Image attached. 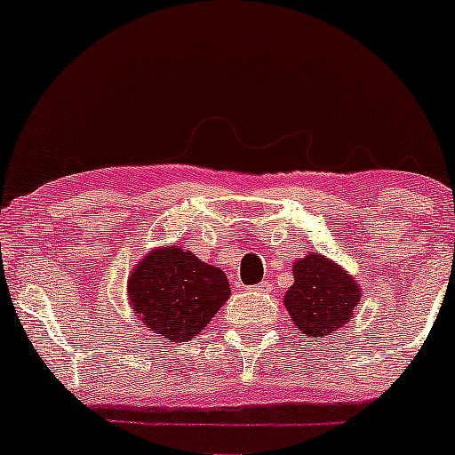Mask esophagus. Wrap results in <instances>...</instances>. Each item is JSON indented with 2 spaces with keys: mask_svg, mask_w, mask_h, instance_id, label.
I'll list each match as a JSON object with an SVG mask.
<instances>
[{
  "mask_svg": "<svg viewBox=\"0 0 455 455\" xmlns=\"http://www.w3.org/2000/svg\"><path fill=\"white\" fill-rule=\"evenodd\" d=\"M254 291H267L269 289V282H259V284L252 286Z\"/></svg>",
  "mask_w": 455,
  "mask_h": 455,
  "instance_id": "1",
  "label": "esophagus"
}]
</instances>
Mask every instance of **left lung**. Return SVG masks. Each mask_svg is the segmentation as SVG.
I'll return each mask as SVG.
<instances>
[{
	"mask_svg": "<svg viewBox=\"0 0 455 455\" xmlns=\"http://www.w3.org/2000/svg\"><path fill=\"white\" fill-rule=\"evenodd\" d=\"M295 282L284 295L286 310L301 331L323 338L353 316L362 289L347 271L318 254H307L293 265Z\"/></svg>",
	"mask_w": 455,
	"mask_h": 455,
	"instance_id": "obj_1",
	"label": "left lung"
}]
</instances>
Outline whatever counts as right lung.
<instances>
[{
    "label": "right lung",
    "instance_id": "right-lung-1",
    "mask_svg": "<svg viewBox=\"0 0 455 455\" xmlns=\"http://www.w3.org/2000/svg\"><path fill=\"white\" fill-rule=\"evenodd\" d=\"M132 310L151 331L186 342L220 310L231 295L222 269L177 248L154 250L130 274Z\"/></svg>",
    "mask_w": 455,
    "mask_h": 455
}]
</instances>
